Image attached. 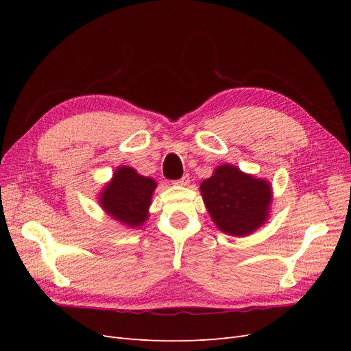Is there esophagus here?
Wrapping results in <instances>:
<instances>
[{
  "mask_svg": "<svg viewBox=\"0 0 351 351\" xmlns=\"http://www.w3.org/2000/svg\"><path fill=\"white\" fill-rule=\"evenodd\" d=\"M189 182H190V177H189V174H184L182 178L176 180L174 184H177V186H187V184H189Z\"/></svg>",
  "mask_w": 351,
  "mask_h": 351,
  "instance_id": "1",
  "label": "esophagus"
}]
</instances>
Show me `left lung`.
I'll return each instance as SVG.
<instances>
[{
    "instance_id": "left-lung-1",
    "label": "left lung",
    "mask_w": 351,
    "mask_h": 351,
    "mask_svg": "<svg viewBox=\"0 0 351 351\" xmlns=\"http://www.w3.org/2000/svg\"><path fill=\"white\" fill-rule=\"evenodd\" d=\"M202 197L217 227L231 236H247L268 218L271 186L265 180L224 164L200 184Z\"/></svg>"
}]
</instances>
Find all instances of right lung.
Instances as JSON below:
<instances>
[{
	"mask_svg": "<svg viewBox=\"0 0 351 351\" xmlns=\"http://www.w3.org/2000/svg\"><path fill=\"white\" fill-rule=\"evenodd\" d=\"M155 187V180L139 176L132 167H120L99 200L112 218L129 227H141L147 218Z\"/></svg>",
	"mask_w": 351,
	"mask_h": 351,
	"instance_id": "1",
	"label": "right lung"
}]
</instances>
